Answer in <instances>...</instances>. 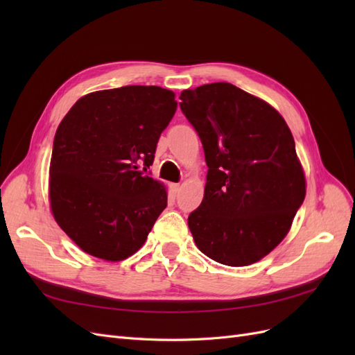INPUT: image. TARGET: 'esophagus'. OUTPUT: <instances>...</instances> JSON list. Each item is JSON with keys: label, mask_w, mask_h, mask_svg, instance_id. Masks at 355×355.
Listing matches in <instances>:
<instances>
[{"label": "esophagus", "mask_w": 355, "mask_h": 355, "mask_svg": "<svg viewBox=\"0 0 355 355\" xmlns=\"http://www.w3.org/2000/svg\"><path fill=\"white\" fill-rule=\"evenodd\" d=\"M170 188H171V192H173L175 196H178L179 192H180V185H179V184H171Z\"/></svg>", "instance_id": "1"}]
</instances>
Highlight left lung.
I'll list each match as a JSON object with an SVG mask.
<instances>
[{"instance_id":"1","label":"left lung","mask_w":355,"mask_h":355,"mask_svg":"<svg viewBox=\"0 0 355 355\" xmlns=\"http://www.w3.org/2000/svg\"><path fill=\"white\" fill-rule=\"evenodd\" d=\"M179 99L209 167L204 198L188 216L197 247L230 266L261 261L305 198L292 132L271 105L230 83L184 90Z\"/></svg>"}]
</instances>
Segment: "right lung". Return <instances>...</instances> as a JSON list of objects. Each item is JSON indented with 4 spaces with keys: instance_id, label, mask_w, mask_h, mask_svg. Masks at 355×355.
I'll list each match as a JSON object with an SVG mask.
<instances>
[{
    "instance_id": "add662e5",
    "label": "right lung",
    "mask_w": 355,
    "mask_h": 355,
    "mask_svg": "<svg viewBox=\"0 0 355 355\" xmlns=\"http://www.w3.org/2000/svg\"><path fill=\"white\" fill-rule=\"evenodd\" d=\"M176 108L173 92L125 85L83 96L59 124L50 206L85 253L116 262L145 243L167 206L164 185L148 168Z\"/></svg>"
}]
</instances>
